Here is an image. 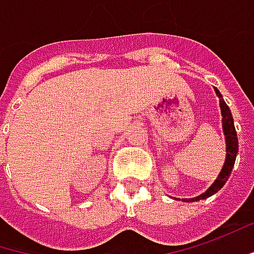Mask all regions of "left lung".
I'll list each match as a JSON object with an SVG mask.
<instances>
[{
  "label": "left lung",
  "mask_w": 254,
  "mask_h": 254,
  "mask_svg": "<svg viewBox=\"0 0 254 254\" xmlns=\"http://www.w3.org/2000/svg\"><path fill=\"white\" fill-rule=\"evenodd\" d=\"M216 90V95L218 96V102H220V109H221V124H223V132H224V139H226V161H224V165L221 168V171L218 174L217 180L208 187V190L205 192L200 194L198 197H194V198H183V201H198V200H204V198H208L211 197L213 194H216L217 191H220L223 186L227 183L229 177H230L231 170L234 167V162H236V157H237V152H239V141H237V133H236V127H234V121H233V116H231L230 109L229 106L226 105L224 99L221 96V93L218 92V89L214 87Z\"/></svg>",
  "instance_id": "1"
}]
</instances>
